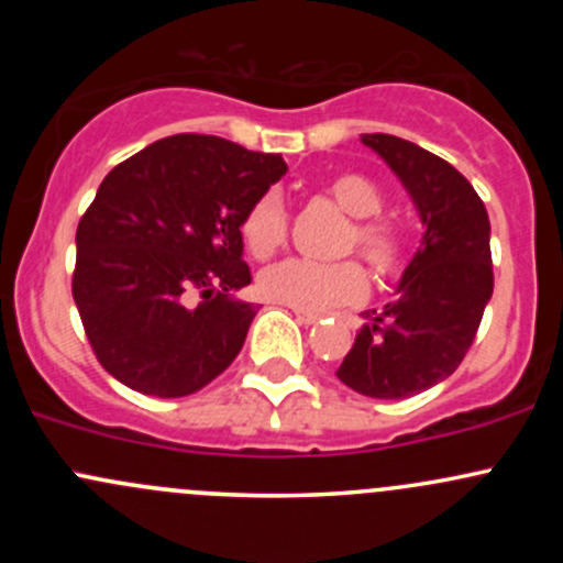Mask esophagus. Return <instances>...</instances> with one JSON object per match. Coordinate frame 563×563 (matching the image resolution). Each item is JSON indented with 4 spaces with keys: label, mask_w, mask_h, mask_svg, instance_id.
Returning <instances> with one entry per match:
<instances>
[{
    "label": "esophagus",
    "mask_w": 563,
    "mask_h": 563,
    "mask_svg": "<svg viewBox=\"0 0 563 563\" xmlns=\"http://www.w3.org/2000/svg\"><path fill=\"white\" fill-rule=\"evenodd\" d=\"M294 316H297L299 323H316L321 318L318 313H308V310H294Z\"/></svg>",
    "instance_id": "1"
}]
</instances>
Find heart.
Wrapping results in <instances>:
<instances>
[{"mask_svg": "<svg viewBox=\"0 0 563 563\" xmlns=\"http://www.w3.org/2000/svg\"><path fill=\"white\" fill-rule=\"evenodd\" d=\"M327 196L354 218L351 229L345 231L343 253L356 250L376 275H395L402 245L397 231L376 218L384 207L382 190L362 174H338L327 181ZM286 231L288 214L275 192L255 198L242 220V240L258 258L275 253L286 242ZM258 288L269 302L308 313H327L340 305L362 302L367 294V277L356 261L316 264L305 258H286L261 272Z\"/></svg>", "mask_w": 563, "mask_h": 563, "instance_id": "1", "label": "heart"}]
</instances>
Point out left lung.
Masks as SVG:
<instances>
[{
    "label": "left lung",
    "instance_id": "8db88e82",
    "mask_svg": "<svg viewBox=\"0 0 563 563\" xmlns=\"http://www.w3.org/2000/svg\"><path fill=\"white\" fill-rule=\"evenodd\" d=\"M362 144L400 176L424 236L397 299L365 313L338 378L365 397L402 400L450 378L474 343L493 297L490 220L471 181L433 152L387 133Z\"/></svg>",
    "mask_w": 563,
    "mask_h": 563
}]
</instances>
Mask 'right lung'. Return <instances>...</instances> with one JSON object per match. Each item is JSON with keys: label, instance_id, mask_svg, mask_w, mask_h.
Instances as JSON below:
<instances>
[{"label": "right lung", "instance_id": "right-lung-1", "mask_svg": "<svg viewBox=\"0 0 563 563\" xmlns=\"http://www.w3.org/2000/svg\"><path fill=\"white\" fill-rule=\"evenodd\" d=\"M288 172L280 155L179 133L119 163L76 231L73 299L100 365L124 387L185 397L218 378L255 308L242 220ZM202 302L186 305V291Z\"/></svg>", "mask_w": 563, "mask_h": 563}]
</instances>
